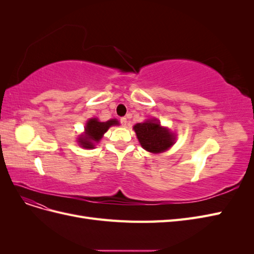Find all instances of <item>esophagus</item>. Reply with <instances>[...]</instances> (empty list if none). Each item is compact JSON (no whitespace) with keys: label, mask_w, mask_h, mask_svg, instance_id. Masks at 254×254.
I'll list each match as a JSON object with an SVG mask.
<instances>
[{"label":"esophagus","mask_w":254,"mask_h":254,"mask_svg":"<svg viewBox=\"0 0 254 254\" xmlns=\"http://www.w3.org/2000/svg\"><path fill=\"white\" fill-rule=\"evenodd\" d=\"M121 124L123 125V126H126L127 125V119L126 118H121Z\"/></svg>","instance_id":"esophagus-1"}]
</instances>
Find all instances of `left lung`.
<instances>
[{
	"instance_id": "1",
	"label": "left lung",
	"mask_w": 254,
	"mask_h": 254,
	"mask_svg": "<svg viewBox=\"0 0 254 254\" xmlns=\"http://www.w3.org/2000/svg\"><path fill=\"white\" fill-rule=\"evenodd\" d=\"M133 129L142 147L149 152H162L174 144L173 133L161 127L156 119L136 124Z\"/></svg>"
}]
</instances>
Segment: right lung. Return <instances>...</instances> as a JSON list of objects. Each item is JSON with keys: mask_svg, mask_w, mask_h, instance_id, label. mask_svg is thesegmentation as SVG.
Listing matches in <instances>:
<instances>
[{"mask_svg": "<svg viewBox=\"0 0 254 254\" xmlns=\"http://www.w3.org/2000/svg\"><path fill=\"white\" fill-rule=\"evenodd\" d=\"M112 125H119L117 120H110L108 122H98L96 119H91L86 125V132L80 136L79 143L84 148H93L94 143H97L103 137V134Z\"/></svg>", "mask_w": 254, "mask_h": 254, "instance_id": "1", "label": "right lung"}]
</instances>
